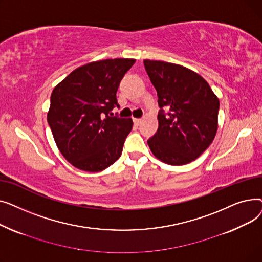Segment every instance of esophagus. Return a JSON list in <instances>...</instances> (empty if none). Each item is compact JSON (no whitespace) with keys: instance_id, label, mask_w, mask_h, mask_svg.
Instances as JSON below:
<instances>
[{"instance_id":"esophagus-1","label":"esophagus","mask_w":262,"mask_h":262,"mask_svg":"<svg viewBox=\"0 0 262 262\" xmlns=\"http://www.w3.org/2000/svg\"><path fill=\"white\" fill-rule=\"evenodd\" d=\"M142 119H138V118H134V123L137 124V125H139V124L141 123Z\"/></svg>"}]
</instances>
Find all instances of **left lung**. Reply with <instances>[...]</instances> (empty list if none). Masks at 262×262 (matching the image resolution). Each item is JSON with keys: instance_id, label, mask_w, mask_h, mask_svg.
<instances>
[{"instance_id": "8db88e82", "label": "left lung", "mask_w": 262, "mask_h": 262, "mask_svg": "<svg viewBox=\"0 0 262 262\" xmlns=\"http://www.w3.org/2000/svg\"><path fill=\"white\" fill-rule=\"evenodd\" d=\"M144 67L160 108L157 133L147 140L150 150L171 166L193 161L214 139L219 99L207 81L183 66L145 59Z\"/></svg>"}]
</instances>
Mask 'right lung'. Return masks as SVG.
<instances>
[{
    "label": "right lung",
    "instance_id": "right-lung-1",
    "mask_svg": "<svg viewBox=\"0 0 262 262\" xmlns=\"http://www.w3.org/2000/svg\"><path fill=\"white\" fill-rule=\"evenodd\" d=\"M135 61L90 62L75 69L54 88L48 123L60 153L75 168L100 172L120 158L133 121L109 114L120 107V81Z\"/></svg>",
    "mask_w": 262,
    "mask_h": 262
}]
</instances>
